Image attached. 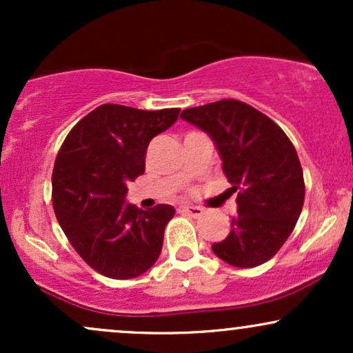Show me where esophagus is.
<instances>
[{"instance_id": "34e87169", "label": "esophagus", "mask_w": 353, "mask_h": 353, "mask_svg": "<svg viewBox=\"0 0 353 353\" xmlns=\"http://www.w3.org/2000/svg\"><path fill=\"white\" fill-rule=\"evenodd\" d=\"M179 212L182 214H189L192 217H199L204 214V209L199 208V205H190V204H182L179 205Z\"/></svg>"}]
</instances>
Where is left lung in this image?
I'll return each instance as SVG.
<instances>
[{
	"instance_id": "obj_1",
	"label": "left lung",
	"mask_w": 353,
	"mask_h": 353,
	"mask_svg": "<svg viewBox=\"0 0 353 353\" xmlns=\"http://www.w3.org/2000/svg\"><path fill=\"white\" fill-rule=\"evenodd\" d=\"M181 117L216 144L222 171L237 192L230 232L212 252L234 267L272 259L302 212L305 185L297 151L270 117L236 99L189 108Z\"/></svg>"
}]
</instances>
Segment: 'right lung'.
<instances>
[{
  "mask_svg": "<svg viewBox=\"0 0 353 353\" xmlns=\"http://www.w3.org/2000/svg\"><path fill=\"white\" fill-rule=\"evenodd\" d=\"M179 111L103 104L61 145L52 171V208L68 241L96 272L134 279L159 257L176 209H137L125 196L129 182L144 172L151 139L171 128Z\"/></svg>",
  "mask_w": 353,
  "mask_h": 353,
  "instance_id": "add662e5",
  "label": "right lung"
}]
</instances>
